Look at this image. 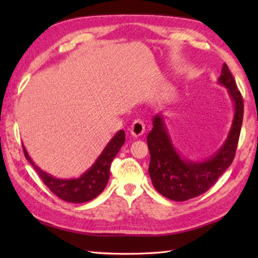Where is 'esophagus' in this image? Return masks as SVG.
<instances>
[{
  "label": "esophagus",
  "mask_w": 258,
  "mask_h": 258,
  "mask_svg": "<svg viewBox=\"0 0 258 258\" xmlns=\"http://www.w3.org/2000/svg\"><path fill=\"white\" fill-rule=\"evenodd\" d=\"M145 130H146V125L143 123V120L141 119H135L133 121L132 126H131V134L133 135V137L138 138L140 135H142L145 133Z\"/></svg>",
  "instance_id": "34e87169"
}]
</instances>
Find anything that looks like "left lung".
<instances>
[{
    "label": "left lung",
    "mask_w": 258,
    "mask_h": 258,
    "mask_svg": "<svg viewBox=\"0 0 258 258\" xmlns=\"http://www.w3.org/2000/svg\"><path fill=\"white\" fill-rule=\"evenodd\" d=\"M218 84L228 89L234 107V115L228 138L209 158L190 160L183 158L174 147L161 115L152 120L147 143L150 151L149 175L155 189L164 197L185 202L206 192L232 164L237 150L243 117V101L226 63L222 67Z\"/></svg>",
    "instance_id": "left-lung-1"
}]
</instances>
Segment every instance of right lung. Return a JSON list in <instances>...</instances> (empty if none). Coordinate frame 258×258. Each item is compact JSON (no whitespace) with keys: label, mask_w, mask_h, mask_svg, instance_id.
Segmentation results:
<instances>
[{"label":"right lung","mask_w":258,"mask_h":258,"mask_svg":"<svg viewBox=\"0 0 258 258\" xmlns=\"http://www.w3.org/2000/svg\"><path fill=\"white\" fill-rule=\"evenodd\" d=\"M124 142L125 132L123 130H119L108 142V145L94 161V164L80 177L76 178H56L49 173L43 172L37 165H35L24 146L23 149L26 159L37 172L43 183L56 197L68 203L81 204L90 202L98 197L104 190L109 180V175H110L111 161L118 154Z\"/></svg>","instance_id":"1"}]
</instances>
